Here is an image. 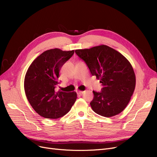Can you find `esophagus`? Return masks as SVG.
Listing matches in <instances>:
<instances>
[{"label": "esophagus", "instance_id": "esophagus-1", "mask_svg": "<svg viewBox=\"0 0 157 157\" xmlns=\"http://www.w3.org/2000/svg\"><path fill=\"white\" fill-rule=\"evenodd\" d=\"M84 92V91H81V90H77L76 91V93L78 94V95H81Z\"/></svg>", "mask_w": 157, "mask_h": 157}]
</instances>
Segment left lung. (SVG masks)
Returning <instances> with one entry per match:
<instances>
[{"mask_svg":"<svg viewBox=\"0 0 157 157\" xmlns=\"http://www.w3.org/2000/svg\"><path fill=\"white\" fill-rule=\"evenodd\" d=\"M75 52L103 86L101 92L93 91L94 99L90 102L93 111L108 118L121 113L136 86V75L129 61L120 52L104 44L76 49Z\"/></svg>","mask_w":157,"mask_h":157,"instance_id":"1","label":"left lung"}]
</instances>
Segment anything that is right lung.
I'll return each mask as SVG.
<instances>
[{
	"label": "right lung",
	"mask_w": 157,
	"mask_h": 157,
	"mask_svg": "<svg viewBox=\"0 0 157 157\" xmlns=\"http://www.w3.org/2000/svg\"><path fill=\"white\" fill-rule=\"evenodd\" d=\"M74 50L59 48L45 51L32 62L25 74L24 89L27 99L35 111L45 118L57 119L67 114L76 102L75 92H56L62 65Z\"/></svg>",
	"instance_id": "right-lung-1"
}]
</instances>
